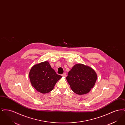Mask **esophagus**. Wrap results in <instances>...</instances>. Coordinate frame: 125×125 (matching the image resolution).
Here are the masks:
<instances>
[{
    "mask_svg": "<svg viewBox=\"0 0 125 125\" xmlns=\"http://www.w3.org/2000/svg\"><path fill=\"white\" fill-rule=\"evenodd\" d=\"M62 76H64V77H65V76H66V73H63V74H62Z\"/></svg>",
    "mask_w": 125,
    "mask_h": 125,
    "instance_id": "34e87169",
    "label": "esophagus"
}]
</instances>
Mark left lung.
I'll return each mask as SVG.
<instances>
[{"instance_id": "8db88e82", "label": "left lung", "mask_w": 125, "mask_h": 125, "mask_svg": "<svg viewBox=\"0 0 125 125\" xmlns=\"http://www.w3.org/2000/svg\"><path fill=\"white\" fill-rule=\"evenodd\" d=\"M66 79L72 90L78 95L89 93L95 84L97 74L92 68L82 64L74 65Z\"/></svg>"}]
</instances>
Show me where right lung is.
I'll list each match as a JSON object with an SVG mask.
<instances>
[{
	"instance_id": "right-lung-1",
	"label": "right lung",
	"mask_w": 125,
	"mask_h": 125,
	"mask_svg": "<svg viewBox=\"0 0 125 125\" xmlns=\"http://www.w3.org/2000/svg\"><path fill=\"white\" fill-rule=\"evenodd\" d=\"M29 77L32 86L42 94L51 91L62 77L56 73L48 61L34 65L30 70Z\"/></svg>"
}]
</instances>
